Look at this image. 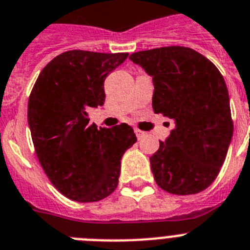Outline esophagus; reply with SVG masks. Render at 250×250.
<instances>
[{
	"label": "esophagus",
	"instance_id": "esophagus-1",
	"mask_svg": "<svg viewBox=\"0 0 250 250\" xmlns=\"http://www.w3.org/2000/svg\"><path fill=\"white\" fill-rule=\"evenodd\" d=\"M134 133H136V136H137V138L138 140H142L143 137H145V136H146V132H143V131H141V129H134Z\"/></svg>",
	"mask_w": 250,
	"mask_h": 250
}]
</instances>
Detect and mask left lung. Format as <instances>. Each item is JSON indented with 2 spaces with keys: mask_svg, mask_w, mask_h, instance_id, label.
I'll use <instances>...</instances> for the list:
<instances>
[{
  "mask_svg": "<svg viewBox=\"0 0 250 250\" xmlns=\"http://www.w3.org/2000/svg\"><path fill=\"white\" fill-rule=\"evenodd\" d=\"M153 82L152 108L171 118V129L149 157L157 185L175 195L197 194L216 179L233 138L227 84L216 66L190 47L133 53Z\"/></svg>",
  "mask_w": 250,
  "mask_h": 250,
  "instance_id": "left-lung-1",
  "label": "left lung"
}]
</instances>
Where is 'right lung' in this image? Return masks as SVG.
I'll list each match as a JSON object with an SVG mask.
<instances>
[{
  "label": "right lung",
  "mask_w": 250,
  "mask_h": 250,
  "mask_svg": "<svg viewBox=\"0 0 250 250\" xmlns=\"http://www.w3.org/2000/svg\"><path fill=\"white\" fill-rule=\"evenodd\" d=\"M127 53L71 50L41 70L29 98L27 121L41 167L64 196L99 201L118 185L121 160L137 137L131 125L89 123L86 110L103 105L104 80Z\"/></svg>",
  "instance_id": "1"
}]
</instances>
